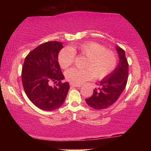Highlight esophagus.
Masks as SVG:
<instances>
[{
  "label": "esophagus",
  "instance_id": "34e87169",
  "mask_svg": "<svg viewBox=\"0 0 151 151\" xmlns=\"http://www.w3.org/2000/svg\"><path fill=\"white\" fill-rule=\"evenodd\" d=\"M70 85H71V86H73V87H80V86H81V85H80V84H72V83L70 84Z\"/></svg>",
  "mask_w": 151,
  "mask_h": 151
}]
</instances>
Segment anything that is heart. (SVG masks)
I'll list each match as a JSON object with an SVG mask.
<instances>
[{
	"instance_id": "1",
	"label": "heart",
	"mask_w": 151,
	"mask_h": 151,
	"mask_svg": "<svg viewBox=\"0 0 151 151\" xmlns=\"http://www.w3.org/2000/svg\"><path fill=\"white\" fill-rule=\"evenodd\" d=\"M86 57L84 67L86 69L73 68L65 73L66 78L72 84H80L91 80L95 76L97 79H103L115 69L117 64L116 55L113 51L94 42L82 43L65 47L60 51L58 62L63 69H67L73 63L75 53Z\"/></svg>"
}]
</instances>
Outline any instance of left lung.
Here are the masks:
<instances>
[{"label":"left lung","mask_w":151,"mask_h":151,"mask_svg":"<svg viewBox=\"0 0 151 151\" xmlns=\"http://www.w3.org/2000/svg\"><path fill=\"white\" fill-rule=\"evenodd\" d=\"M119 56V63L115 69L99 82V87L93 90V96L86 99L88 106L96 110L106 109L116 102L127 85L129 64L124 51L115 47Z\"/></svg>","instance_id":"obj_1"}]
</instances>
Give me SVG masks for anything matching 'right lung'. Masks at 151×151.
Wrapping results in <instances>:
<instances>
[{"mask_svg": "<svg viewBox=\"0 0 151 151\" xmlns=\"http://www.w3.org/2000/svg\"><path fill=\"white\" fill-rule=\"evenodd\" d=\"M63 43L50 41L39 45L27 55L22 68V82L29 100L38 108L53 111L65 102L70 88L58 63ZM51 82L58 83L50 85Z\"/></svg>", "mask_w": 151, "mask_h": 151, "instance_id": "add662e5", "label": "right lung"}]
</instances>
